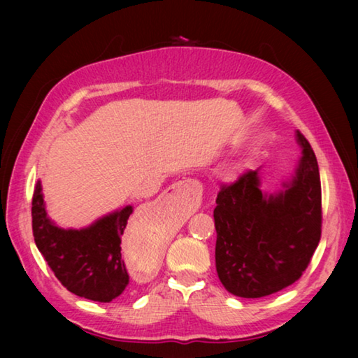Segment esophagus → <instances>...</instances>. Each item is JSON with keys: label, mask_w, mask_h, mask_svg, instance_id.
I'll use <instances>...</instances> for the list:
<instances>
[{"label": "esophagus", "mask_w": 358, "mask_h": 358, "mask_svg": "<svg viewBox=\"0 0 358 358\" xmlns=\"http://www.w3.org/2000/svg\"><path fill=\"white\" fill-rule=\"evenodd\" d=\"M181 185H183V181H178V183H175L172 187H173V189H177V187H180Z\"/></svg>", "instance_id": "obj_1"}]
</instances>
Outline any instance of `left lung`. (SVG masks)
I'll use <instances>...</instances> for the list:
<instances>
[{"instance_id": "8db88e82", "label": "left lung", "mask_w": 358, "mask_h": 358, "mask_svg": "<svg viewBox=\"0 0 358 358\" xmlns=\"http://www.w3.org/2000/svg\"><path fill=\"white\" fill-rule=\"evenodd\" d=\"M295 137L301 157L282 189L262 192L257 171H250L216 197V271L237 296L260 299L294 284L319 245V166L305 136Z\"/></svg>"}]
</instances>
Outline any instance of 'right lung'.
<instances>
[{
	"label": "right lung",
	"instance_id": "1",
	"mask_svg": "<svg viewBox=\"0 0 358 358\" xmlns=\"http://www.w3.org/2000/svg\"><path fill=\"white\" fill-rule=\"evenodd\" d=\"M134 208L112 211L83 229L58 227L47 215L41 181L33 194V235L58 281L83 299L108 303L129 282L121 259V237Z\"/></svg>",
	"mask_w": 358,
	"mask_h": 358
}]
</instances>
